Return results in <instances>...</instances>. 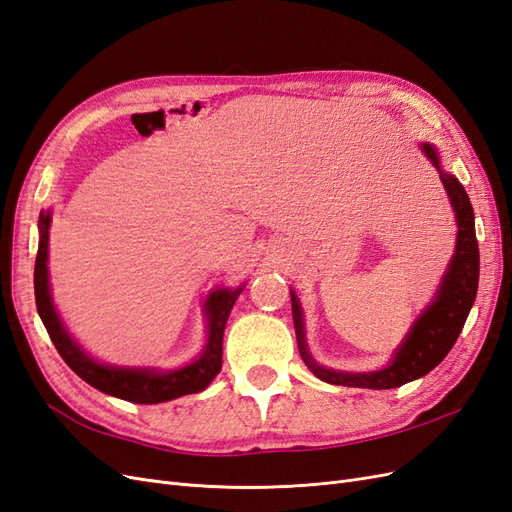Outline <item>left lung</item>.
<instances>
[{
    "label": "left lung",
    "instance_id": "obj_1",
    "mask_svg": "<svg viewBox=\"0 0 512 512\" xmlns=\"http://www.w3.org/2000/svg\"><path fill=\"white\" fill-rule=\"evenodd\" d=\"M418 149L425 158L436 166L440 181L451 200L457 220V243L455 254L448 262V269L442 275V282L436 290V297L423 309L410 327L404 342L393 352L391 361L382 369L374 371H342L320 365L307 348L303 307L294 290L292 299V320L301 359L316 378L337 386H354V389H397V386L423 378L425 374L440 365L457 342V337L466 324V318L476 299L478 290V243L474 230V209L468 192L463 190L459 179L442 168L440 151L433 143H418Z\"/></svg>",
    "mask_w": 512,
    "mask_h": 512
}]
</instances>
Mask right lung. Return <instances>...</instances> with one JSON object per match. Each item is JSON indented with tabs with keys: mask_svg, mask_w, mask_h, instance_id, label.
<instances>
[{
	"mask_svg": "<svg viewBox=\"0 0 512 512\" xmlns=\"http://www.w3.org/2000/svg\"><path fill=\"white\" fill-rule=\"evenodd\" d=\"M49 228L51 209L42 211L38 220L40 241L34 269L36 307L46 331H49L51 342L74 374L94 386V389L111 397L132 401V404H162V401L205 391L222 369V339L226 320L245 284L237 288H215L209 292L203 305V314L207 320V339L203 350H200L192 363L177 369L117 367L100 363L94 356L87 354V350H83V346L68 333L66 324L61 320L53 303L49 265H46L49 262Z\"/></svg>",
	"mask_w": 512,
	"mask_h": 512,
	"instance_id": "right-lung-1",
	"label": "right lung"
}]
</instances>
